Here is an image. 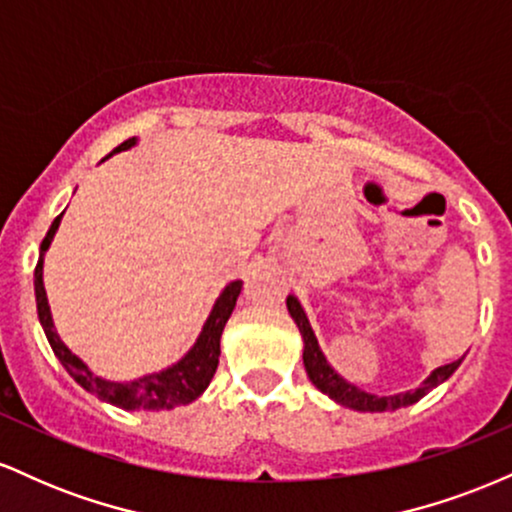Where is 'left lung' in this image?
Returning a JSON list of instances; mask_svg holds the SVG:
<instances>
[{"label":"left lung","instance_id":"8db88e82","mask_svg":"<svg viewBox=\"0 0 512 512\" xmlns=\"http://www.w3.org/2000/svg\"><path fill=\"white\" fill-rule=\"evenodd\" d=\"M286 308H289L293 322H296L298 330H301L303 363H305V373H308L310 383H313L320 392H325V395L334 399L337 404H342V407H349L356 411H395L399 407H409V404L419 402L421 397H426L433 387L445 383V380H448L462 363V358H457V361L448 363V366L436 368L431 375H428L424 383L416 387V390L399 392V395H390V397L370 395V392L361 390V387L346 383L342 375H339L337 370L327 363L320 344H317L313 327H310V322H308V315H305V310L301 308V303H298L296 296L286 298Z\"/></svg>","mask_w":512,"mask_h":512}]
</instances>
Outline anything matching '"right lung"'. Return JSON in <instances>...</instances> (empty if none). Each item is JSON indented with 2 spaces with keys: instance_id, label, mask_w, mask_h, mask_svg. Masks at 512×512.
I'll use <instances>...</instances> for the list:
<instances>
[{
  "instance_id": "1",
  "label": "right lung",
  "mask_w": 512,
  "mask_h": 512,
  "mask_svg": "<svg viewBox=\"0 0 512 512\" xmlns=\"http://www.w3.org/2000/svg\"><path fill=\"white\" fill-rule=\"evenodd\" d=\"M134 144H137V137L122 142L113 154H117V151L132 149ZM62 214L52 221L48 236H45L43 243H40V257H38V264H35V303H38V317H40V325H43L45 330V337H48L52 351H55V356L60 358L64 370H67V373L72 375L76 383L84 387L86 392H91V395L103 399V402H110L115 404V407L127 409V411H137V409L158 411V409H173V407H180V404L195 402V399L207 390L211 378H214L216 373V366H219L221 334H223V327H226L228 317L233 313V308H236L240 289H243V281H231V284L221 291V296L216 298L214 308H211L207 322H204L202 332H199L195 346H192V349L187 351L178 363H173V366L161 370V373H151V375H144V378L132 380V383H113V380L98 378V375L93 373V370L88 368L79 356L67 349V344H64L60 334H57L55 322H52L50 305H48V293H45V284H43L45 252H48L52 238H55L57 228H60Z\"/></svg>"
}]
</instances>
